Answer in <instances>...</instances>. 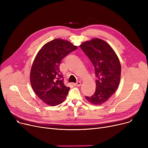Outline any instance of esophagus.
Segmentation results:
<instances>
[{
  "label": "esophagus",
  "instance_id": "1",
  "mask_svg": "<svg viewBox=\"0 0 148 148\" xmlns=\"http://www.w3.org/2000/svg\"><path fill=\"white\" fill-rule=\"evenodd\" d=\"M74 85L75 86H80V85H81V82H76L75 84H74Z\"/></svg>",
  "mask_w": 148,
  "mask_h": 148
}]
</instances>
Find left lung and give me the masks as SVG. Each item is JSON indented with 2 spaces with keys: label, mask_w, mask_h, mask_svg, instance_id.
<instances>
[{
  "label": "left lung",
  "mask_w": 148,
  "mask_h": 148,
  "mask_svg": "<svg viewBox=\"0 0 148 148\" xmlns=\"http://www.w3.org/2000/svg\"><path fill=\"white\" fill-rule=\"evenodd\" d=\"M80 48L95 68L96 90L91 97H85L89 102L99 105L110 98L118 88L121 66L111 47L98 38L83 42Z\"/></svg>",
  "instance_id": "left-lung-1"
}]
</instances>
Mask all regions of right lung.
<instances>
[{
    "label": "right lung",
    "instance_id": "right-lung-1",
    "mask_svg": "<svg viewBox=\"0 0 148 148\" xmlns=\"http://www.w3.org/2000/svg\"><path fill=\"white\" fill-rule=\"evenodd\" d=\"M77 49L68 41L55 39L39 51L30 71V83L36 95L45 104L58 106L64 101L70 88L66 86L60 71L62 60Z\"/></svg>",
    "mask_w": 148,
    "mask_h": 148
}]
</instances>
